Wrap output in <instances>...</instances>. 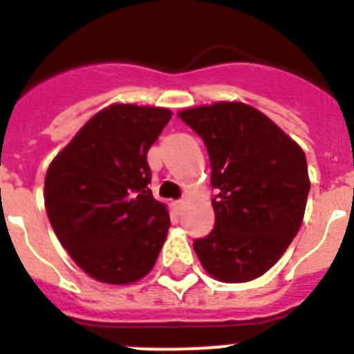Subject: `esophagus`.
<instances>
[{
    "mask_svg": "<svg viewBox=\"0 0 354 354\" xmlns=\"http://www.w3.org/2000/svg\"><path fill=\"white\" fill-rule=\"evenodd\" d=\"M184 205H186V202H184V200H177V202H174V207L177 212H183Z\"/></svg>",
    "mask_w": 354,
    "mask_h": 354,
    "instance_id": "esophagus-1",
    "label": "esophagus"
}]
</instances>
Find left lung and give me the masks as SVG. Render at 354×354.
I'll return each mask as SVG.
<instances>
[{
	"label": "left lung",
	"instance_id": "1",
	"mask_svg": "<svg viewBox=\"0 0 354 354\" xmlns=\"http://www.w3.org/2000/svg\"><path fill=\"white\" fill-rule=\"evenodd\" d=\"M204 140L211 161L214 228L193 243L200 264L227 283L271 270L298 234L310 179L301 147L245 102L179 111Z\"/></svg>",
	"mask_w": 354,
	"mask_h": 354
}]
</instances>
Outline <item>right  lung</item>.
<instances>
[{"instance_id": "add662e5", "label": "right lung", "mask_w": 354, "mask_h": 354, "mask_svg": "<svg viewBox=\"0 0 354 354\" xmlns=\"http://www.w3.org/2000/svg\"><path fill=\"white\" fill-rule=\"evenodd\" d=\"M170 118L167 108L111 104L49 165L44 198L53 230L99 282H138L158 261L170 216L150 192L147 152Z\"/></svg>"}]
</instances>
